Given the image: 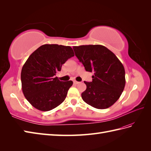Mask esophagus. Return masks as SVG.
I'll use <instances>...</instances> for the list:
<instances>
[{
	"label": "esophagus",
	"instance_id": "esophagus-1",
	"mask_svg": "<svg viewBox=\"0 0 151 151\" xmlns=\"http://www.w3.org/2000/svg\"><path fill=\"white\" fill-rule=\"evenodd\" d=\"M73 83H74V84H79V82L77 81H73Z\"/></svg>",
	"mask_w": 151,
	"mask_h": 151
}]
</instances>
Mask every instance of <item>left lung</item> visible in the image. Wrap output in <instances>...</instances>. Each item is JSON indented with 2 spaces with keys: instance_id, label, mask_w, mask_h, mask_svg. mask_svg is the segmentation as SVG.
<instances>
[{
  "instance_id": "8db88e82",
  "label": "left lung",
  "mask_w": 151,
  "mask_h": 151,
  "mask_svg": "<svg viewBox=\"0 0 151 151\" xmlns=\"http://www.w3.org/2000/svg\"><path fill=\"white\" fill-rule=\"evenodd\" d=\"M73 49L86 71L94 74L92 82L84 81L86 89L81 93L83 100L96 109L111 106L125 88V72L122 63L102 45H81L73 46Z\"/></svg>"
}]
</instances>
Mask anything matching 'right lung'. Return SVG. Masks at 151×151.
Wrapping results in <instances>:
<instances>
[{
	"mask_svg": "<svg viewBox=\"0 0 151 151\" xmlns=\"http://www.w3.org/2000/svg\"><path fill=\"white\" fill-rule=\"evenodd\" d=\"M73 56L70 46L58 45H42L29 55L21 78L22 92L33 107L49 111L65 101L73 82L61 81L55 76Z\"/></svg>",
	"mask_w": 151,
	"mask_h": 151,
	"instance_id": "add662e5",
	"label": "right lung"
}]
</instances>
